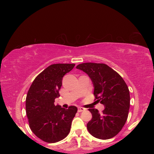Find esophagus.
<instances>
[{
  "instance_id": "obj_1",
  "label": "esophagus",
  "mask_w": 154,
  "mask_h": 154,
  "mask_svg": "<svg viewBox=\"0 0 154 154\" xmlns=\"http://www.w3.org/2000/svg\"><path fill=\"white\" fill-rule=\"evenodd\" d=\"M85 109L84 108H82V107H79L78 109V112H81L84 111Z\"/></svg>"
}]
</instances>
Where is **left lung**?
<instances>
[{
  "label": "left lung",
  "instance_id": "8db88e82",
  "mask_svg": "<svg viewBox=\"0 0 154 154\" xmlns=\"http://www.w3.org/2000/svg\"><path fill=\"white\" fill-rule=\"evenodd\" d=\"M76 69L89 76L94 86L96 101L105 106L100 114L89 109L92 116L87 125L88 131L94 137L108 139L116 136L125 125L130 108V92L122 77L105 63H83Z\"/></svg>",
  "mask_w": 154,
  "mask_h": 154
}]
</instances>
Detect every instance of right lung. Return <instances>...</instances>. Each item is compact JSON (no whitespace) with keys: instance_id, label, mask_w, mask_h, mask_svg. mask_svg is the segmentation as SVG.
I'll use <instances>...</instances> for the list:
<instances>
[{"instance_id":"obj_1","label":"right lung","mask_w":154,"mask_h":154,"mask_svg":"<svg viewBox=\"0 0 154 154\" xmlns=\"http://www.w3.org/2000/svg\"><path fill=\"white\" fill-rule=\"evenodd\" d=\"M75 64L51 65L40 73L32 82L26 100V110L29 127L42 140L54 143L67 136L73 118L77 112L75 106L68 109L54 105L60 96L62 78Z\"/></svg>"}]
</instances>
